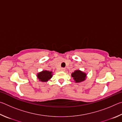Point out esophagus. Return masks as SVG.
Returning a JSON list of instances; mask_svg holds the SVG:
<instances>
[{
	"label": "esophagus",
	"mask_w": 122,
	"mask_h": 122,
	"mask_svg": "<svg viewBox=\"0 0 122 122\" xmlns=\"http://www.w3.org/2000/svg\"><path fill=\"white\" fill-rule=\"evenodd\" d=\"M60 71H65V68H61L60 69Z\"/></svg>",
	"instance_id": "esophagus-1"
}]
</instances>
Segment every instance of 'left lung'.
I'll return each mask as SVG.
<instances>
[{"instance_id":"8db88e82","label":"left lung","mask_w":122,"mask_h":122,"mask_svg":"<svg viewBox=\"0 0 122 122\" xmlns=\"http://www.w3.org/2000/svg\"><path fill=\"white\" fill-rule=\"evenodd\" d=\"M71 76L76 82H81L86 79V74L83 72L79 71H75L71 74Z\"/></svg>"}]
</instances>
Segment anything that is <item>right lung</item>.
<instances>
[{
    "label": "right lung",
    "mask_w": 122,
    "mask_h": 122,
    "mask_svg": "<svg viewBox=\"0 0 122 122\" xmlns=\"http://www.w3.org/2000/svg\"><path fill=\"white\" fill-rule=\"evenodd\" d=\"M51 73H52V72L49 71H42L40 72V73H38L37 76H38V78L40 81L47 82L52 77Z\"/></svg>",
    "instance_id": "right-lung-1"
}]
</instances>
